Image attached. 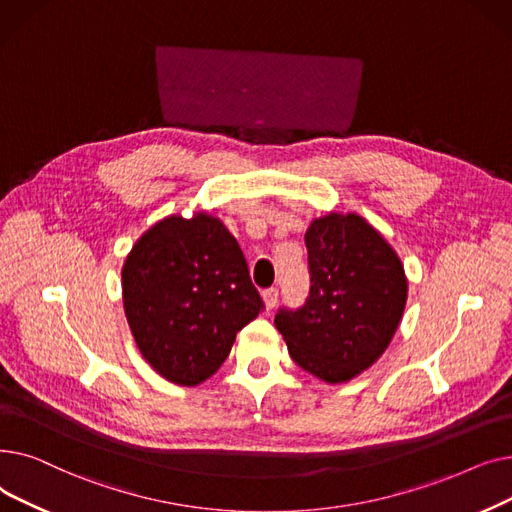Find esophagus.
I'll return each instance as SVG.
<instances>
[{
    "instance_id": "1",
    "label": "esophagus",
    "mask_w": 512,
    "mask_h": 512,
    "mask_svg": "<svg viewBox=\"0 0 512 512\" xmlns=\"http://www.w3.org/2000/svg\"><path fill=\"white\" fill-rule=\"evenodd\" d=\"M262 298H264V306L266 310H273L277 306V298H279V289L277 287H269L262 291Z\"/></svg>"
}]
</instances>
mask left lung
Masks as SVG:
<instances>
[{
  "label": "left lung",
  "instance_id": "obj_1",
  "mask_svg": "<svg viewBox=\"0 0 512 512\" xmlns=\"http://www.w3.org/2000/svg\"><path fill=\"white\" fill-rule=\"evenodd\" d=\"M306 302L281 306L275 327L291 358L314 377L342 383L385 352L406 306L398 254L358 214H327L308 227Z\"/></svg>",
  "mask_w": 512,
  "mask_h": 512
}]
</instances>
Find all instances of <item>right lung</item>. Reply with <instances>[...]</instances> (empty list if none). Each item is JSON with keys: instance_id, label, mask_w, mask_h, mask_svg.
I'll return each mask as SVG.
<instances>
[{"instance_id": "right-lung-1", "label": "right lung", "mask_w": 512, "mask_h": 512, "mask_svg": "<svg viewBox=\"0 0 512 512\" xmlns=\"http://www.w3.org/2000/svg\"><path fill=\"white\" fill-rule=\"evenodd\" d=\"M135 342L168 381L198 385L218 371L262 312L237 239L214 216H168L143 233L123 266Z\"/></svg>"}]
</instances>
